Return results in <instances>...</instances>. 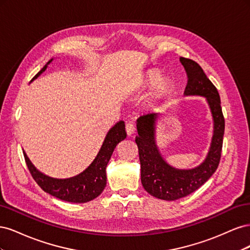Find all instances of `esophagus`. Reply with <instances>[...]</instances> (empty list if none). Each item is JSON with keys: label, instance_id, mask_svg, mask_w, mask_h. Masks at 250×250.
<instances>
[{"label": "esophagus", "instance_id": "1", "mask_svg": "<svg viewBox=\"0 0 250 250\" xmlns=\"http://www.w3.org/2000/svg\"><path fill=\"white\" fill-rule=\"evenodd\" d=\"M126 132H127L128 135H129V137L135 132V126H134L133 123L129 122V123L126 124Z\"/></svg>", "mask_w": 250, "mask_h": 250}]
</instances>
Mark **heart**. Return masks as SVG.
<instances>
[{"label":"heart","mask_w":250,"mask_h":250,"mask_svg":"<svg viewBox=\"0 0 250 250\" xmlns=\"http://www.w3.org/2000/svg\"><path fill=\"white\" fill-rule=\"evenodd\" d=\"M158 73L155 71H151L149 74L146 75V77L142 80V83L145 85H153L158 79ZM170 87V81L168 79L162 80L157 85V92L160 94H165Z\"/></svg>","instance_id":"b5f03b06"}]
</instances>
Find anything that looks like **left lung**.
Masks as SVG:
<instances>
[{
    "instance_id": "obj_1",
    "label": "left lung",
    "mask_w": 250,
    "mask_h": 250,
    "mask_svg": "<svg viewBox=\"0 0 250 250\" xmlns=\"http://www.w3.org/2000/svg\"><path fill=\"white\" fill-rule=\"evenodd\" d=\"M179 60L188 75L185 96L206 98L214 121V134L203 163L193 169H176L164 160L156 145L155 122L158 113L150 112L137 120L139 135L135 137V143L139 148L142 185L150 195L168 201L190 195L215 173L221 157L225 126L220 96L215 85L194 60L185 57Z\"/></svg>"
}]
</instances>
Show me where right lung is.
<instances>
[{
  "label": "right lung",
  "instance_id": "1",
  "mask_svg": "<svg viewBox=\"0 0 250 250\" xmlns=\"http://www.w3.org/2000/svg\"><path fill=\"white\" fill-rule=\"evenodd\" d=\"M53 59L49 60V62L35 75L32 80L36 79L42 73L46 71L48 64ZM126 135L125 123L123 121H119L107 132L99 153L97 154L93 163L79 175L71 178L58 179L44 175L43 173L34 167L27 154L24 152L25 161L36 184L44 192L67 202H88L97 198L103 192L104 188L106 187V166L116 146L121 141L126 139Z\"/></svg>",
  "mask_w": 250,
  "mask_h": 250
}]
</instances>
